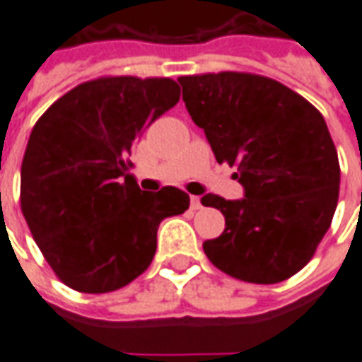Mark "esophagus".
<instances>
[{"mask_svg":"<svg viewBox=\"0 0 362 362\" xmlns=\"http://www.w3.org/2000/svg\"><path fill=\"white\" fill-rule=\"evenodd\" d=\"M189 205H192V209H194V211H197V209H202V199H199L197 196H192Z\"/></svg>","mask_w":362,"mask_h":362,"instance_id":"obj_1","label":"esophagus"}]
</instances>
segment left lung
Instances as JSON below:
<instances>
[{
	"mask_svg": "<svg viewBox=\"0 0 362 362\" xmlns=\"http://www.w3.org/2000/svg\"><path fill=\"white\" fill-rule=\"evenodd\" d=\"M182 98L207 135L217 163L236 166L243 199L207 194L225 215L205 240L213 266L235 279L272 285L314 256L334 219L339 160L326 119L283 83L256 74L182 75Z\"/></svg>",
	"mask_w": 362,
	"mask_h": 362,
	"instance_id": "obj_1",
	"label": "left lung"
}]
</instances>
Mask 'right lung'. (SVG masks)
<instances>
[{
  "mask_svg": "<svg viewBox=\"0 0 362 362\" xmlns=\"http://www.w3.org/2000/svg\"><path fill=\"white\" fill-rule=\"evenodd\" d=\"M180 100L168 77H98L59 96L30 132L21 165V211L62 283L103 295L153 262L165 217L189 207L173 186H137L132 147Z\"/></svg>",
  "mask_w": 362,
  "mask_h": 362,
  "instance_id": "1",
  "label": "right lung"
}]
</instances>
